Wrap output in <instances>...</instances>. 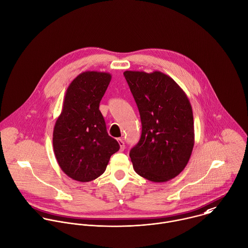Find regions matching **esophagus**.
<instances>
[{"mask_svg": "<svg viewBox=\"0 0 248 248\" xmlns=\"http://www.w3.org/2000/svg\"><path fill=\"white\" fill-rule=\"evenodd\" d=\"M117 141H118V144L120 146V151H123L125 149V143L123 141V139H118Z\"/></svg>", "mask_w": 248, "mask_h": 248, "instance_id": "obj_1", "label": "esophagus"}]
</instances>
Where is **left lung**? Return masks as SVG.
I'll list each match as a JSON object with an SVG mask.
<instances>
[{"instance_id": "left-lung-1", "label": "left lung", "mask_w": 248, "mask_h": 248, "mask_svg": "<svg viewBox=\"0 0 248 248\" xmlns=\"http://www.w3.org/2000/svg\"><path fill=\"white\" fill-rule=\"evenodd\" d=\"M137 103L141 136L130 151L135 171L152 181L166 182L186 167L194 147L195 131L190 101L169 76L125 71Z\"/></svg>"}]
</instances>
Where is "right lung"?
Returning <instances> with one entry per match:
<instances>
[{
    "mask_svg": "<svg viewBox=\"0 0 248 248\" xmlns=\"http://www.w3.org/2000/svg\"><path fill=\"white\" fill-rule=\"evenodd\" d=\"M110 80L109 73L86 71L67 88L52 140L59 167L74 180L88 182L98 178L110 156L119 150L99 109Z\"/></svg>",
    "mask_w": 248,
    "mask_h": 248,
    "instance_id": "right-lung-1",
    "label": "right lung"
}]
</instances>
